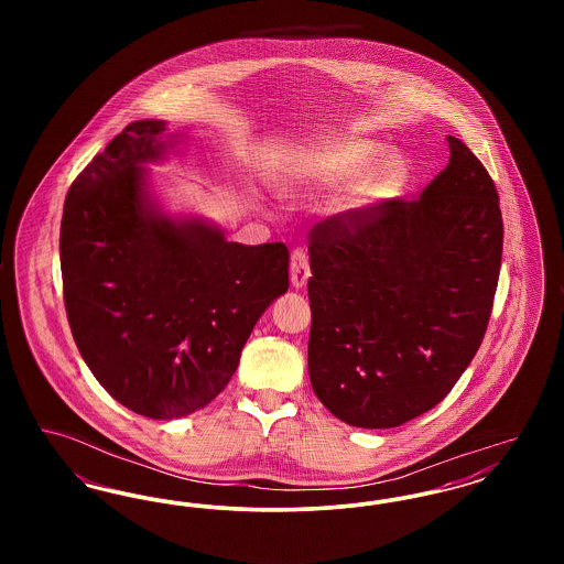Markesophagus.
<instances>
[{
	"label": "esophagus",
	"mask_w": 564,
	"mask_h": 564,
	"mask_svg": "<svg viewBox=\"0 0 564 564\" xmlns=\"http://www.w3.org/2000/svg\"><path fill=\"white\" fill-rule=\"evenodd\" d=\"M311 276V262H308V253L302 249H295L292 253V262H290V279L295 290H302L306 285Z\"/></svg>",
	"instance_id": "esophagus-1"
}]
</instances>
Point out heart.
Returning a JSON list of instances; mask_svg holds the SVG:
<instances>
[{"mask_svg": "<svg viewBox=\"0 0 564 564\" xmlns=\"http://www.w3.org/2000/svg\"><path fill=\"white\" fill-rule=\"evenodd\" d=\"M382 145L366 139H340L295 150L279 166V184L288 192L311 194L334 188L359 175L345 209H361L393 196L408 175L400 154H382Z\"/></svg>", "mask_w": 564, "mask_h": 564, "instance_id": "heart-1", "label": "heart"}]
</instances>
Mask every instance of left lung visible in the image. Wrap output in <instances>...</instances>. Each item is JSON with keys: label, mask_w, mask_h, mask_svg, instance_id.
<instances>
[{"label": "left lung", "mask_w": 564, "mask_h": 564, "mask_svg": "<svg viewBox=\"0 0 564 564\" xmlns=\"http://www.w3.org/2000/svg\"><path fill=\"white\" fill-rule=\"evenodd\" d=\"M448 166L416 200L311 230L308 375L340 421L389 430L442 402L482 345L503 219L482 162L448 134Z\"/></svg>", "instance_id": "8db88e82"}]
</instances>
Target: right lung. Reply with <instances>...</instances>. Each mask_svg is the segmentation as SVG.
<instances>
[{
    "label": "right lung",
    "mask_w": 564,
    "mask_h": 564,
    "mask_svg": "<svg viewBox=\"0 0 564 564\" xmlns=\"http://www.w3.org/2000/svg\"><path fill=\"white\" fill-rule=\"evenodd\" d=\"M164 120H137L76 177L61 221V274L82 359L116 402L169 421L215 400L272 300L290 288L283 242L226 241L169 217L148 169L173 150Z\"/></svg>",
    "instance_id": "right-lung-1"
}]
</instances>
